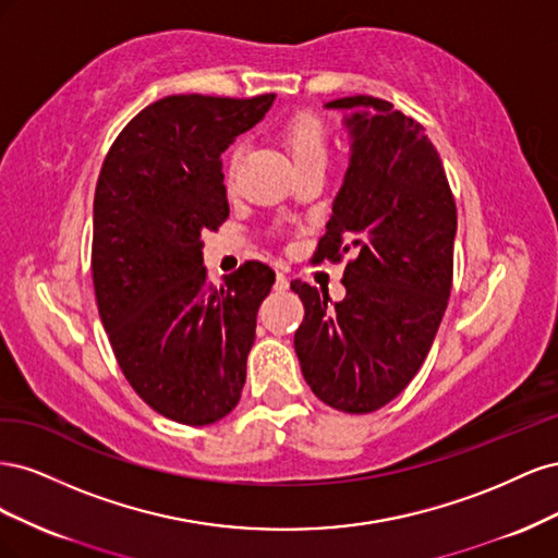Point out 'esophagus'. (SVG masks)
I'll use <instances>...</instances> for the list:
<instances>
[{"label":"esophagus","mask_w":558,"mask_h":558,"mask_svg":"<svg viewBox=\"0 0 558 558\" xmlns=\"http://www.w3.org/2000/svg\"><path fill=\"white\" fill-rule=\"evenodd\" d=\"M275 289H277V291H286V289H289V277H286L283 272H277Z\"/></svg>","instance_id":"esophagus-1"}]
</instances>
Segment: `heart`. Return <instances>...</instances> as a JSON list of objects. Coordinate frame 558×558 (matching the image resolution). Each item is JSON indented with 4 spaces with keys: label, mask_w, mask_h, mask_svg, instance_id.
<instances>
[{
    "label": "heart",
    "mask_w": 558,
    "mask_h": 558,
    "mask_svg": "<svg viewBox=\"0 0 558 558\" xmlns=\"http://www.w3.org/2000/svg\"><path fill=\"white\" fill-rule=\"evenodd\" d=\"M281 140L286 150L291 154V160L295 167H305L310 162H326L328 158V125L324 121V116H318L316 111L302 109L295 111L289 121L281 128ZM240 146H232L228 162H226V179L232 183L234 174H238V165H240Z\"/></svg>",
    "instance_id": "1"
}]
</instances>
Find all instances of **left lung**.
I'll return each instance as SVG.
<instances>
[{"mask_svg":"<svg viewBox=\"0 0 558 558\" xmlns=\"http://www.w3.org/2000/svg\"><path fill=\"white\" fill-rule=\"evenodd\" d=\"M351 162L314 263H340L347 295L328 305L291 281L305 305L295 330L302 375L318 400L347 414L377 412L424 365L453 279L456 202L440 154L412 116L369 95L335 99Z\"/></svg>","mask_w":558,"mask_h":558,"instance_id":"1","label":"left lung"}]
</instances>
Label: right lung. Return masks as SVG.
Instances as JSON below:
<instances>
[{
	"label": "right lung",
	"mask_w": 558,
	"mask_h": 558,
	"mask_svg": "<svg viewBox=\"0 0 558 558\" xmlns=\"http://www.w3.org/2000/svg\"><path fill=\"white\" fill-rule=\"evenodd\" d=\"M275 95H170L121 130L95 189L93 286L99 318L137 396L185 426L234 410L275 269L248 260L214 286L202 234L230 214L221 154Z\"/></svg>",
	"instance_id": "obj_1"
}]
</instances>
